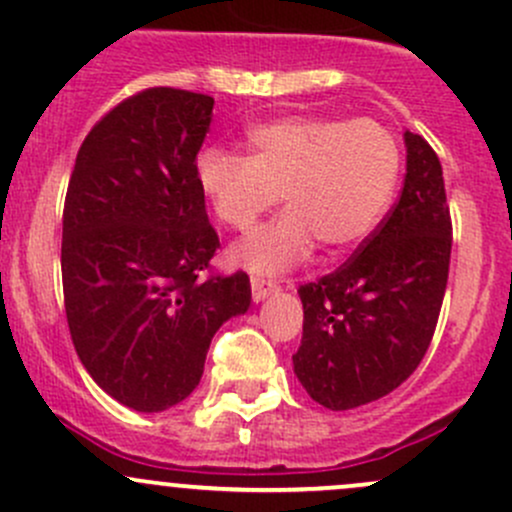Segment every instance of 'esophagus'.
Returning a JSON list of instances; mask_svg holds the SVG:
<instances>
[{
	"label": "esophagus",
	"instance_id": "esophagus-1",
	"mask_svg": "<svg viewBox=\"0 0 512 512\" xmlns=\"http://www.w3.org/2000/svg\"><path fill=\"white\" fill-rule=\"evenodd\" d=\"M250 287H252V299L262 301L265 297H270L272 292H277V282L265 277H252L250 279Z\"/></svg>",
	"mask_w": 512,
	"mask_h": 512
}]
</instances>
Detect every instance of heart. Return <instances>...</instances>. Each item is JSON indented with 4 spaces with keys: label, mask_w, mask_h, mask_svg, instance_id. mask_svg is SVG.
Segmentation results:
<instances>
[{
    "label": "heart",
    "mask_w": 512,
    "mask_h": 512,
    "mask_svg": "<svg viewBox=\"0 0 512 512\" xmlns=\"http://www.w3.org/2000/svg\"><path fill=\"white\" fill-rule=\"evenodd\" d=\"M252 157L223 147L198 154L196 179L223 225L247 230L284 198L287 213L233 247L255 272L304 260L314 242L341 255L385 218L402 171L395 134L375 120L284 117L250 132Z\"/></svg>",
    "instance_id": "heart-1"
}]
</instances>
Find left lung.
Wrapping results in <instances>:
<instances>
[{
    "mask_svg": "<svg viewBox=\"0 0 512 512\" xmlns=\"http://www.w3.org/2000/svg\"><path fill=\"white\" fill-rule=\"evenodd\" d=\"M405 144V184L390 213L336 272L299 287L304 336L294 373L328 410H353L400 387L437 328L451 213L437 152L412 132Z\"/></svg>",
    "mask_w": 512,
    "mask_h": 512,
    "instance_id": "left-lung-1",
    "label": "left lung"
}]
</instances>
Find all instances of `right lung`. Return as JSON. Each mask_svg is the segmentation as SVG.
I'll use <instances>...</instances> for the list:
<instances>
[{
	"label": "right lung",
	"instance_id": "add662e5",
	"mask_svg": "<svg viewBox=\"0 0 512 512\" xmlns=\"http://www.w3.org/2000/svg\"><path fill=\"white\" fill-rule=\"evenodd\" d=\"M213 98L147 88L95 122L63 206V304L80 363L110 397L161 412L201 383L213 333L250 306L196 179Z\"/></svg>",
	"mask_w": 512,
	"mask_h": 512
}]
</instances>
